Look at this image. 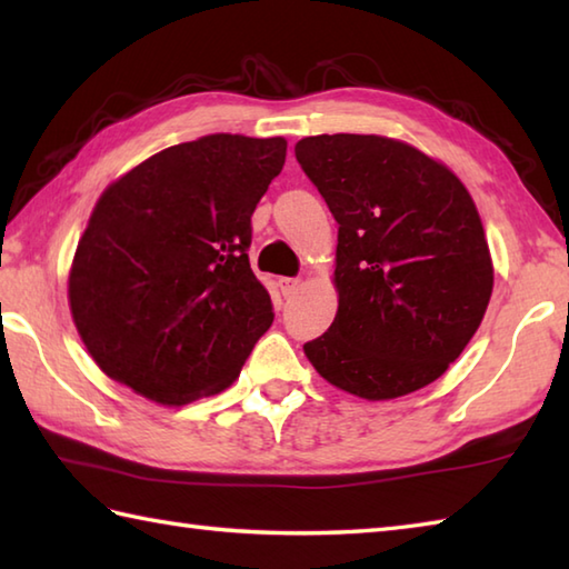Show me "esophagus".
Returning a JSON list of instances; mask_svg holds the SVG:
<instances>
[{
	"mask_svg": "<svg viewBox=\"0 0 569 569\" xmlns=\"http://www.w3.org/2000/svg\"><path fill=\"white\" fill-rule=\"evenodd\" d=\"M298 286H300L298 278H288V276L278 278V288H281V293H283L286 298H291V296L298 291Z\"/></svg>",
	"mask_w": 569,
	"mask_h": 569,
	"instance_id": "obj_1",
	"label": "esophagus"
}]
</instances>
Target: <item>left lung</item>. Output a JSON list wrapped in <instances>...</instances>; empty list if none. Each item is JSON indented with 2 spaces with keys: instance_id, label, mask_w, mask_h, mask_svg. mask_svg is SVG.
<instances>
[{
  "instance_id": "left-lung-1",
  "label": "left lung",
  "mask_w": 569,
  "mask_h": 569,
  "mask_svg": "<svg viewBox=\"0 0 569 569\" xmlns=\"http://www.w3.org/2000/svg\"><path fill=\"white\" fill-rule=\"evenodd\" d=\"M296 159L337 229L335 322L306 357L367 401L440 379L485 318L493 266L475 200L450 168L403 141L320 134Z\"/></svg>"
}]
</instances>
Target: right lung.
Masks as SVG:
<instances>
[{
	"label": "right lung",
	"instance_id": "add662e5",
	"mask_svg": "<svg viewBox=\"0 0 569 569\" xmlns=\"http://www.w3.org/2000/svg\"><path fill=\"white\" fill-rule=\"evenodd\" d=\"M286 139L208 134L131 168L94 204L70 312L107 377L163 406L232 383L273 306L249 266L251 214Z\"/></svg>",
	"mask_w": 569,
	"mask_h": 569
}]
</instances>
